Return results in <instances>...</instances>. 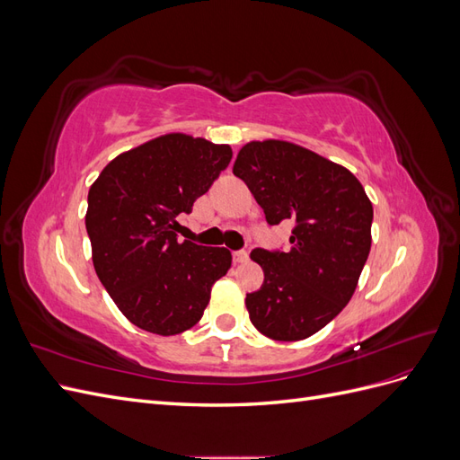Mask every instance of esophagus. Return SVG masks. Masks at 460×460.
Wrapping results in <instances>:
<instances>
[{
	"instance_id": "34e87169",
	"label": "esophagus",
	"mask_w": 460,
	"mask_h": 460,
	"mask_svg": "<svg viewBox=\"0 0 460 460\" xmlns=\"http://www.w3.org/2000/svg\"><path fill=\"white\" fill-rule=\"evenodd\" d=\"M249 261V255L247 252H234V262L235 264H243Z\"/></svg>"
}]
</instances>
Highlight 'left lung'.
<instances>
[{
    "label": "left lung",
    "instance_id": "left-lung-1",
    "mask_svg": "<svg viewBox=\"0 0 460 460\" xmlns=\"http://www.w3.org/2000/svg\"><path fill=\"white\" fill-rule=\"evenodd\" d=\"M232 172L269 225L296 220L289 252L253 249L264 282L247 294L253 326L276 341L323 330L353 297L372 243V203L345 166L284 140L245 144Z\"/></svg>",
    "mask_w": 460,
    "mask_h": 460
}]
</instances>
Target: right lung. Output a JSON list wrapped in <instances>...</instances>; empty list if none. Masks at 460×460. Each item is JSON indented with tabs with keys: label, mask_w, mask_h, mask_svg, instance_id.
<instances>
[{
	"label": "right lung",
	"mask_w": 460,
	"mask_h": 460,
	"mask_svg": "<svg viewBox=\"0 0 460 460\" xmlns=\"http://www.w3.org/2000/svg\"><path fill=\"white\" fill-rule=\"evenodd\" d=\"M230 159L228 144L172 132L120 153L92 184L93 269L134 326L157 336L196 326L232 267L226 247L176 240L178 215L191 213Z\"/></svg>",
	"instance_id": "1"
}]
</instances>
